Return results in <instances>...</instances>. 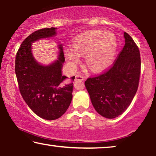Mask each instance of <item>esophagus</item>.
Returning a JSON list of instances; mask_svg holds the SVG:
<instances>
[{"label":"esophagus","instance_id":"obj_1","mask_svg":"<svg viewBox=\"0 0 156 156\" xmlns=\"http://www.w3.org/2000/svg\"><path fill=\"white\" fill-rule=\"evenodd\" d=\"M84 77L81 74H76L75 75V81H83Z\"/></svg>","mask_w":156,"mask_h":156}]
</instances>
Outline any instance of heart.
Returning <instances> with one entry per match:
<instances>
[{
  "label": "heart",
  "instance_id": "obj_1",
  "mask_svg": "<svg viewBox=\"0 0 156 156\" xmlns=\"http://www.w3.org/2000/svg\"><path fill=\"white\" fill-rule=\"evenodd\" d=\"M117 40L112 33L103 30L85 32L74 39L72 49L66 51V58L74 67L80 61L79 55H86V63L94 72L107 69L114 61Z\"/></svg>",
  "mask_w": 156,
  "mask_h": 156
}]
</instances>
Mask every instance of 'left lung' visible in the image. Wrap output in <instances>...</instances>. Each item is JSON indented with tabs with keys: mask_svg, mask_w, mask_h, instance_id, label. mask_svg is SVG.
Here are the masks:
<instances>
[{
	"mask_svg": "<svg viewBox=\"0 0 156 156\" xmlns=\"http://www.w3.org/2000/svg\"><path fill=\"white\" fill-rule=\"evenodd\" d=\"M124 37V46L112 65L84 83L95 110L107 119L116 118L127 109L139 84V49L126 32Z\"/></svg>",
	"mask_w": 156,
	"mask_h": 156,
	"instance_id": "obj_1",
	"label": "left lung"
}]
</instances>
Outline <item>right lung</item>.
<instances>
[{"instance_id": "add662e5", "label": "right lung", "mask_w": 156, "mask_h": 156, "mask_svg": "<svg viewBox=\"0 0 156 156\" xmlns=\"http://www.w3.org/2000/svg\"><path fill=\"white\" fill-rule=\"evenodd\" d=\"M55 27L38 30L25 38L16 57L15 70L20 92L30 109L46 120H55L65 114L72 99L74 76L71 82L62 75L65 62L59 45V59L49 66H42L33 58L32 42L55 35Z\"/></svg>"}]
</instances>
